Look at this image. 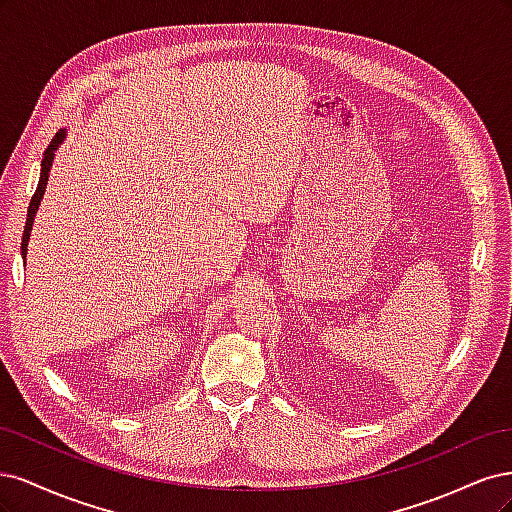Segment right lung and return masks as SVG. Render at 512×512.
I'll return each mask as SVG.
<instances>
[{
    "label": "right lung",
    "mask_w": 512,
    "mask_h": 512,
    "mask_svg": "<svg viewBox=\"0 0 512 512\" xmlns=\"http://www.w3.org/2000/svg\"><path fill=\"white\" fill-rule=\"evenodd\" d=\"M64 138H66V130H59V132L53 136L51 145L46 147V151H44L38 188H36V194L32 196V203H29V209H27V222H25V230H23V241H21V256H23V260H25V256H27V243H29V235H32V226H34L36 211H38V205H40V200H42V196H44V190H46V181H49V173H51V166H53L55 151H57V147H59L61 143H64Z\"/></svg>",
    "instance_id": "obj_1"
}]
</instances>
